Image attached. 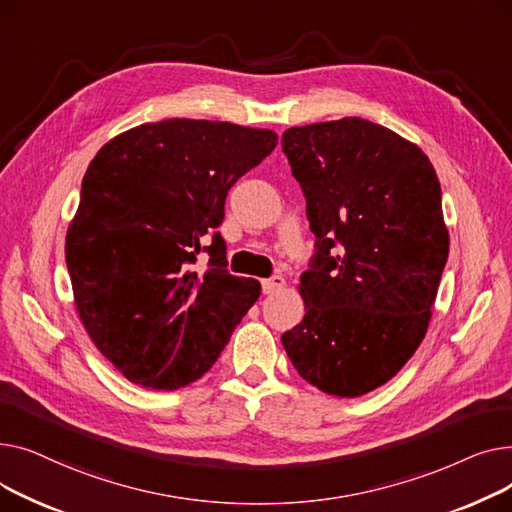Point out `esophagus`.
Masks as SVG:
<instances>
[{
    "label": "esophagus",
    "mask_w": 512,
    "mask_h": 512,
    "mask_svg": "<svg viewBox=\"0 0 512 512\" xmlns=\"http://www.w3.org/2000/svg\"><path fill=\"white\" fill-rule=\"evenodd\" d=\"M284 278L282 276H272V278H267V280H261V290H263V294H276L278 290H282L284 288Z\"/></svg>",
    "instance_id": "34e87169"
}]
</instances>
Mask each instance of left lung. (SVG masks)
I'll list each match as a JSON object with an SVG mask.
<instances>
[{"instance_id":"8db88e82","label":"left lung","mask_w":512,"mask_h":512,"mask_svg":"<svg viewBox=\"0 0 512 512\" xmlns=\"http://www.w3.org/2000/svg\"><path fill=\"white\" fill-rule=\"evenodd\" d=\"M282 151L315 234L305 317L282 344L303 380L355 398L425 336L448 259L440 182L417 145L363 118L292 126Z\"/></svg>"}]
</instances>
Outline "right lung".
<instances>
[{
    "label": "right lung",
    "mask_w": 512,
    "mask_h": 512,
    "mask_svg": "<svg viewBox=\"0 0 512 512\" xmlns=\"http://www.w3.org/2000/svg\"><path fill=\"white\" fill-rule=\"evenodd\" d=\"M276 143L267 128L174 118L122 132L89 164L66 265L91 340L132 384L199 380L259 299L257 280L226 270L215 228L234 182Z\"/></svg>",
    "instance_id": "obj_1"
}]
</instances>
